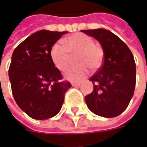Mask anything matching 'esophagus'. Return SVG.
<instances>
[{
  "label": "esophagus",
  "instance_id": "obj_1",
  "mask_svg": "<svg viewBox=\"0 0 147 147\" xmlns=\"http://www.w3.org/2000/svg\"><path fill=\"white\" fill-rule=\"evenodd\" d=\"M80 83H72V85L75 87H79V86H80Z\"/></svg>",
  "mask_w": 147,
  "mask_h": 147
}]
</instances>
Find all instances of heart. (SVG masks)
<instances>
[{
    "label": "heart",
    "instance_id": "b5f03b06",
    "mask_svg": "<svg viewBox=\"0 0 147 147\" xmlns=\"http://www.w3.org/2000/svg\"><path fill=\"white\" fill-rule=\"evenodd\" d=\"M63 42L64 45L60 42H55L53 45L50 55L58 69L65 71L71 62V55L77 54L76 63L80 64L67 70L65 72L67 79L80 81L88 74V67L96 70L101 67L105 53L101 47L95 44L94 39L91 36L76 33L66 38Z\"/></svg>",
    "mask_w": 147,
    "mask_h": 147
}]
</instances>
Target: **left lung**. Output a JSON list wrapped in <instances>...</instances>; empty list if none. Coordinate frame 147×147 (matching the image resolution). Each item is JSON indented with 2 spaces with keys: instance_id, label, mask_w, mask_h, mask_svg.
Wrapping results in <instances>:
<instances>
[{
  "instance_id": "1",
  "label": "left lung",
  "mask_w": 147,
  "mask_h": 147,
  "mask_svg": "<svg viewBox=\"0 0 147 147\" xmlns=\"http://www.w3.org/2000/svg\"><path fill=\"white\" fill-rule=\"evenodd\" d=\"M98 41L105 53L102 66L90 78L94 88L85 96L96 115L114 117L127 108L136 84V64L131 51L121 39L105 29L81 30Z\"/></svg>"
}]
</instances>
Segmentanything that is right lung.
Returning a JSON list of instances; mask_svg holds the SVG:
<instances>
[{
    "mask_svg": "<svg viewBox=\"0 0 147 147\" xmlns=\"http://www.w3.org/2000/svg\"><path fill=\"white\" fill-rule=\"evenodd\" d=\"M66 33L35 32L13 52L9 68L12 93L20 109L31 118L45 120L56 115L71 87L63 80L50 55L51 47Z\"/></svg>",
    "mask_w": 147,
    "mask_h": 147,
    "instance_id": "right-lung-1",
    "label": "right lung"
}]
</instances>
